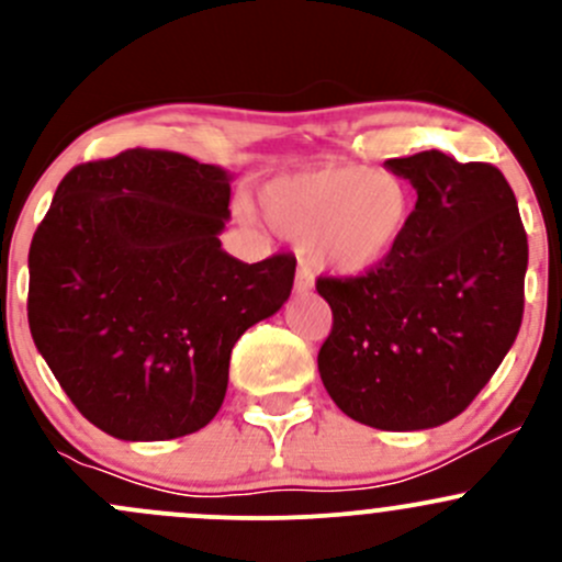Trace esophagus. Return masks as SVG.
Instances as JSON below:
<instances>
[{"mask_svg":"<svg viewBox=\"0 0 562 562\" xmlns=\"http://www.w3.org/2000/svg\"><path fill=\"white\" fill-rule=\"evenodd\" d=\"M315 288V280L313 274H310V269H304V266H299L296 271V293H310Z\"/></svg>","mask_w":562,"mask_h":562,"instance_id":"esophagus-1","label":"esophagus"}]
</instances>
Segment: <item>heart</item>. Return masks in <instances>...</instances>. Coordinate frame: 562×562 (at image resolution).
<instances>
[{
  "label": "heart",
  "instance_id": "obj_1",
  "mask_svg": "<svg viewBox=\"0 0 562 562\" xmlns=\"http://www.w3.org/2000/svg\"><path fill=\"white\" fill-rule=\"evenodd\" d=\"M260 206L277 234L302 245L307 266L364 277L405 245L416 190L386 168L323 166L271 179L260 190Z\"/></svg>",
  "mask_w": 562,
  "mask_h": 562
}]
</instances>
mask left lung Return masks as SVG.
<instances>
[{"mask_svg":"<svg viewBox=\"0 0 562 562\" xmlns=\"http://www.w3.org/2000/svg\"><path fill=\"white\" fill-rule=\"evenodd\" d=\"M416 190L400 252L364 277H321L331 334L317 370L353 422L440 427L490 383L522 326L527 234L506 176L438 149L386 160Z\"/></svg>","mask_w":562,"mask_h":562,"instance_id":"1","label":"left lung"}]
</instances>
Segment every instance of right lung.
I'll return each instance as SVG.
<instances>
[{"label": "right lung", "mask_w": 562, "mask_h": 562, "mask_svg": "<svg viewBox=\"0 0 562 562\" xmlns=\"http://www.w3.org/2000/svg\"><path fill=\"white\" fill-rule=\"evenodd\" d=\"M231 173L160 149L76 166L30 247V328L83 418L173 440L217 416L236 339L288 302L291 252L241 263L220 241Z\"/></svg>", "instance_id": "obj_1"}]
</instances>
